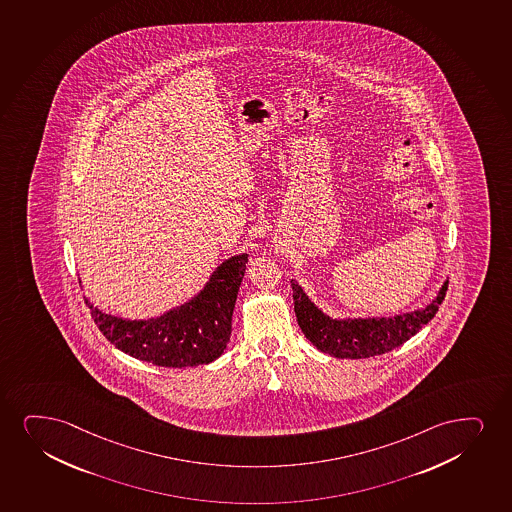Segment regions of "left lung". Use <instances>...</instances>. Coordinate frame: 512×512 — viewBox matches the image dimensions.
<instances>
[{"label": "left lung", "instance_id": "obj_1", "mask_svg": "<svg viewBox=\"0 0 512 512\" xmlns=\"http://www.w3.org/2000/svg\"><path fill=\"white\" fill-rule=\"evenodd\" d=\"M291 288L298 326L319 352L336 359H367L400 347L428 324L442 305L448 279L423 309L390 317H331L310 300L297 279H291Z\"/></svg>", "mask_w": 512, "mask_h": 512}]
</instances>
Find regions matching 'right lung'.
<instances>
[{"instance_id":"1","label":"right lung","mask_w":512,"mask_h":512,"mask_svg":"<svg viewBox=\"0 0 512 512\" xmlns=\"http://www.w3.org/2000/svg\"><path fill=\"white\" fill-rule=\"evenodd\" d=\"M247 262L248 253L224 260L202 290L157 317L124 319L103 312L88 298L86 303L103 336L134 359L174 369L210 364L228 347Z\"/></svg>"}]
</instances>
